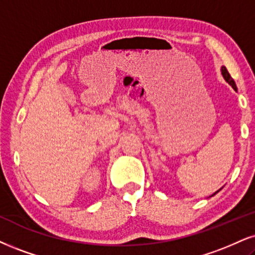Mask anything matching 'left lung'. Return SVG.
I'll use <instances>...</instances> for the list:
<instances>
[{
	"instance_id": "left-lung-1",
	"label": "left lung",
	"mask_w": 255,
	"mask_h": 255,
	"mask_svg": "<svg viewBox=\"0 0 255 255\" xmlns=\"http://www.w3.org/2000/svg\"><path fill=\"white\" fill-rule=\"evenodd\" d=\"M221 73H222V77L225 78V80L227 81V83H228L229 85H231V86L233 87V89H234L235 91H237V85H235V81L233 80V78L231 77V74L228 73L227 68H226L225 66H222V67H221ZM216 193H219V190L216 191ZM216 193H215V194H216ZM215 194H213V195H215Z\"/></svg>"
}]
</instances>
